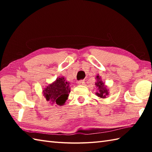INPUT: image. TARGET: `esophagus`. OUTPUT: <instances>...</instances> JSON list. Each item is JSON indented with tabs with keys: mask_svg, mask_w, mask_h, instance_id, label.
I'll return each instance as SVG.
<instances>
[{
	"mask_svg": "<svg viewBox=\"0 0 152 152\" xmlns=\"http://www.w3.org/2000/svg\"><path fill=\"white\" fill-rule=\"evenodd\" d=\"M78 83L79 85H85L86 82H85L84 80H80V81H78Z\"/></svg>",
	"mask_w": 152,
	"mask_h": 152,
	"instance_id": "34e87169",
	"label": "esophagus"
}]
</instances>
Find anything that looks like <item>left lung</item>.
<instances>
[{"label":"left lung","instance_id":"1","mask_svg":"<svg viewBox=\"0 0 152 152\" xmlns=\"http://www.w3.org/2000/svg\"><path fill=\"white\" fill-rule=\"evenodd\" d=\"M96 80H97L98 81L95 83V85L99 89V92L96 93V94L98 96H99V97L105 98L106 95H107L108 94V90L105 88L104 83L101 81L99 76H96Z\"/></svg>","mask_w":152,"mask_h":152}]
</instances>
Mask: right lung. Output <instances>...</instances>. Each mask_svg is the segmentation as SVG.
I'll return each instance as SVG.
<instances>
[{"label":"right lung","mask_w":152,"mask_h":152,"mask_svg":"<svg viewBox=\"0 0 152 152\" xmlns=\"http://www.w3.org/2000/svg\"><path fill=\"white\" fill-rule=\"evenodd\" d=\"M46 100L57 104L63 105L70 92L69 83L65 81L64 77L57 78L56 81L48 86L44 91Z\"/></svg>","instance_id":"add662e5"}]
</instances>
